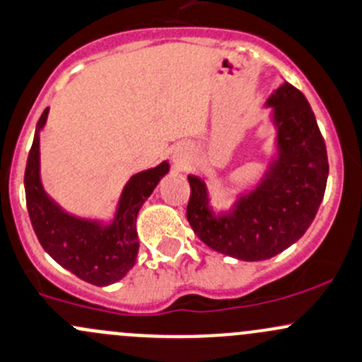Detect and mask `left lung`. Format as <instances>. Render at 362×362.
Returning a JSON list of instances; mask_svg holds the SVG:
<instances>
[{"label": "left lung", "mask_w": 362, "mask_h": 362, "mask_svg": "<svg viewBox=\"0 0 362 362\" xmlns=\"http://www.w3.org/2000/svg\"><path fill=\"white\" fill-rule=\"evenodd\" d=\"M267 105L274 109L279 158L255 191L235 201L234 210L213 215L204 182L187 177L192 230L211 250L246 262L271 258L305 234L325 197L329 171L325 139L302 91L284 83Z\"/></svg>", "instance_id": "obj_1"}]
</instances>
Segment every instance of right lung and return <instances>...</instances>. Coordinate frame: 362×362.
Instances as JSON below:
<instances>
[{
  "mask_svg": "<svg viewBox=\"0 0 362 362\" xmlns=\"http://www.w3.org/2000/svg\"><path fill=\"white\" fill-rule=\"evenodd\" d=\"M48 107L37 121L33 147L25 166V201L33 229L48 255L79 279L95 286L116 283L135 265L139 235L135 222L140 206L168 173V161L133 175L123 194L111 226L67 215L43 191L40 180V130L45 127Z\"/></svg>",
  "mask_w": 362,
  "mask_h": 362,
  "instance_id": "add662e5",
  "label": "right lung"
}]
</instances>
